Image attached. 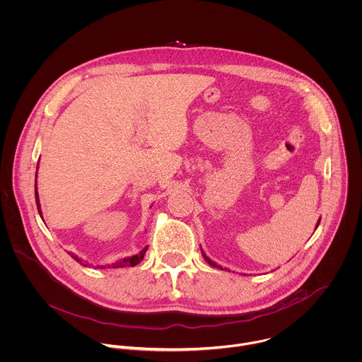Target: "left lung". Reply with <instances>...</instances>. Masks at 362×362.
I'll use <instances>...</instances> for the list:
<instances>
[{
  "mask_svg": "<svg viewBox=\"0 0 362 362\" xmlns=\"http://www.w3.org/2000/svg\"><path fill=\"white\" fill-rule=\"evenodd\" d=\"M320 220H322V217H320V218H319V221H317V226H316V228H317V227H319V224H320ZM200 250H202V254H203V257H204V259H206V262H209V265H211V267H214V268H218V269H223V271H224V269H227V268H223V267H221V265H218V264H216V262H214V261H211V259H210V258H209V257H207V255H206V254H204V251H203V248H202V247H200Z\"/></svg>",
  "mask_w": 362,
  "mask_h": 362,
  "instance_id": "left-lung-1",
  "label": "left lung"
}]
</instances>
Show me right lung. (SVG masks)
I'll list each match as a JSON object with an SVG mask.
<instances>
[{
  "mask_svg": "<svg viewBox=\"0 0 362 362\" xmlns=\"http://www.w3.org/2000/svg\"><path fill=\"white\" fill-rule=\"evenodd\" d=\"M35 176L37 177V166H36V175H35ZM35 202H36V206H37V213H39V214H40V217H42V210H40V203H39V194H37V187H36V179H35ZM146 250H148V247H145L144 250H141V252H139V254H136V255L127 257V258L119 259V261H117V262H114V264H111V265H105V267H104V265H101V267H98V268L105 269V268H125V267H135V265H138V264L144 259ZM69 255H70L76 262H78L80 265H84L83 259H81V258H78L77 255H74V254H71V252H69Z\"/></svg>",
  "mask_w": 362,
  "mask_h": 362,
  "instance_id": "obj_1",
  "label": "right lung"
}]
</instances>
